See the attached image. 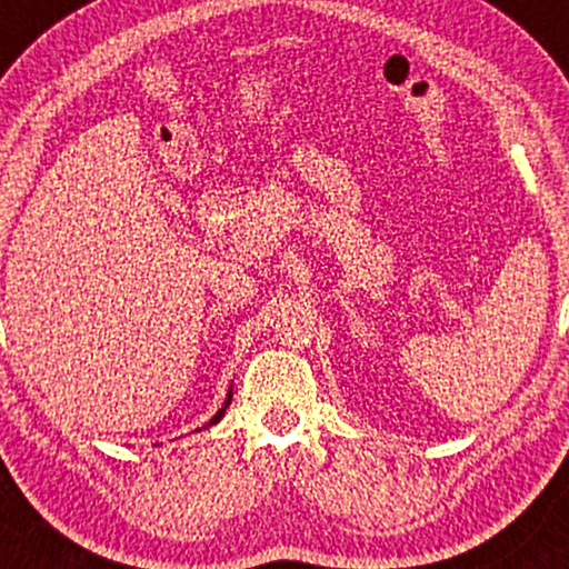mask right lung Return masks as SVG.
Returning a JSON list of instances; mask_svg holds the SVG:
<instances>
[{
	"mask_svg": "<svg viewBox=\"0 0 569 569\" xmlns=\"http://www.w3.org/2000/svg\"><path fill=\"white\" fill-rule=\"evenodd\" d=\"M231 399H233V393H231V391H228V399H226V405H222V407L218 409V415H214V417H212V420H210V426H214V422H220V417H222V415H226V409H228V405H231Z\"/></svg>",
	"mask_w": 569,
	"mask_h": 569,
	"instance_id": "obj_1",
	"label": "right lung"
}]
</instances>
